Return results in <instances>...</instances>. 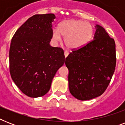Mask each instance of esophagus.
Listing matches in <instances>:
<instances>
[{"label": "esophagus", "instance_id": "esophagus-1", "mask_svg": "<svg viewBox=\"0 0 125 125\" xmlns=\"http://www.w3.org/2000/svg\"><path fill=\"white\" fill-rule=\"evenodd\" d=\"M68 54H69V52L68 51H65L64 52V55H65V58H66L67 56H68Z\"/></svg>", "mask_w": 125, "mask_h": 125}]
</instances>
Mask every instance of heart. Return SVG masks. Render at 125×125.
I'll return each mask as SVG.
<instances>
[{
	"mask_svg": "<svg viewBox=\"0 0 125 125\" xmlns=\"http://www.w3.org/2000/svg\"><path fill=\"white\" fill-rule=\"evenodd\" d=\"M93 34L94 28L90 23L82 20L69 19L60 23L58 30L53 32L52 38L59 42L62 36L66 47L75 50L87 45L93 39Z\"/></svg>",
	"mask_w": 125,
	"mask_h": 125,
	"instance_id": "obj_1",
	"label": "heart"
}]
</instances>
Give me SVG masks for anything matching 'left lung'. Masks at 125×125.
Here are the masks:
<instances>
[{
  "mask_svg": "<svg viewBox=\"0 0 125 125\" xmlns=\"http://www.w3.org/2000/svg\"><path fill=\"white\" fill-rule=\"evenodd\" d=\"M94 40L85 47L72 50L65 60L69 88L80 101L103 94L115 69V43L102 26L97 25Z\"/></svg>",
  "mask_w": 125,
  "mask_h": 125,
  "instance_id": "8db88e82",
  "label": "left lung"
}]
</instances>
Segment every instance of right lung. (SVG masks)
<instances>
[{
  "label": "right lung",
  "mask_w": 125,
  "mask_h": 125,
  "mask_svg": "<svg viewBox=\"0 0 125 125\" xmlns=\"http://www.w3.org/2000/svg\"><path fill=\"white\" fill-rule=\"evenodd\" d=\"M53 13L34 15L13 36L9 61L14 83L30 97L45 95L51 88L54 76L65 63L64 51L51 47Z\"/></svg>",
  "instance_id": "add662e5"
}]
</instances>
